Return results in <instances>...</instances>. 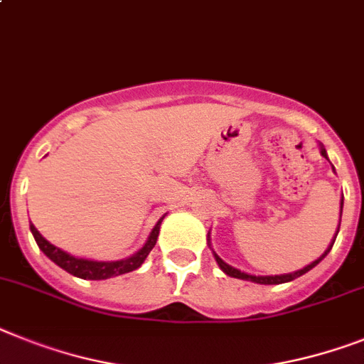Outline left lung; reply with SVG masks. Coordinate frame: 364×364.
I'll list each match as a JSON object with an SVG mask.
<instances>
[{"mask_svg": "<svg viewBox=\"0 0 364 364\" xmlns=\"http://www.w3.org/2000/svg\"><path fill=\"white\" fill-rule=\"evenodd\" d=\"M320 154H322L323 157L328 159V154H326V149H323V146H322V148H320ZM341 215H343V201H341ZM338 228H341V222H338ZM337 235H338V229H337V233H335V239H337ZM333 242H335V240H331V244H329V248L326 250V252H323L322 255H320V257L316 259V261H313V262H311V264H307V267H305V268H301V270H296V272H292V274H281V276H252V274H246V272H240V270H237V268L229 267L228 262L222 261V259H220L215 252H213V255H215L216 262H218V267L222 268V270H224L225 274H228V276L237 277V279L253 281V283H259V285H279V283H289V281L296 279V277L304 276V274H307V272H309V270H313V268L316 267V264H318V262L322 261V259L326 257V255H328L329 252H331ZM209 246H210V244H209Z\"/></svg>", "mask_w": 364, "mask_h": 364, "instance_id": "obj_1", "label": "left lung"}]
</instances>
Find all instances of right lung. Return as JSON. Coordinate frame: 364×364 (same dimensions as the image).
Instances as JSON below:
<instances>
[{
    "instance_id": "right-lung-1",
    "label": "right lung",
    "mask_w": 364,
    "mask_h": 364,
    "mask_svg": "<svg viewBox=\"0 0 364 364\" xmlns=\"http://www.w3.org/2000/svg\"><path fill=\"white\" fill-rule=\"evenodd\" d=\"M163 218L159 220L157 224H155V228L151 229V233H149L144 246H142L136 253H133L131 257L122 259V261H92V259L73 257L70 253L63 252L60 248H57V246H53L51 242H48L33 224L31 233L33 237H35L36 244H38V248L46 253V257H50L57 267H60L63 270L72 274V276L81 277V279H109V277L122 276V274L136 270V268L146 261V257H148L149 252L154 250L155 242H157L159 229H161Z\"/></svg>"
}]
</instances>
